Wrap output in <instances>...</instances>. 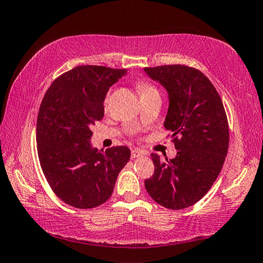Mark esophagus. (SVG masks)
<instances>
[{
	"label": "esophagus",
	"mask_w": 263,
	"mask_h": 263,
	"mask_svg": "<svg viewBox=\"0 0 263 263\" xmlns=\"http://www.w3.org/2000/svg\"><path fill=\"white\" fill-rule=\"evenodd\" d=\"M145 154H146V153L144 151L138 149V148H135V149L131 151V157H132V159H136V157H139V156H142V155H145Z\"/></svg>",
	"instance_id": "obj_1"
}]
</instances>
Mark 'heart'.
Wrapping results in <instances>:
<instances>
[{
  "label": "heart",
  "instance_id": "heart-1",
  "mask_svg": "<svg viewBox=\"0 0 263 263\" xmlns=\"http://www.w3.org/2000/svg\"><path fill=\"white\" fill-rule=\"evenodd\" d=\"M137 87H138V90H139V93H140L141 97H142V95L148 94V93H151V92H155V90H156V88L154 87V86L151 85V84H148L146 82H139V83H138V85H137ZM107 99H108V97L106 98V100H104V103L107 102Z\"/></svg>",
  "mask_w": 263,
  "mask_h": 263
}]
</instances>
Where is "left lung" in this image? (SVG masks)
Masks as SVG:
<instances>
[{"instance_id":"obj_1","label":"left lung","mask_w":263,"mask_h":263,"mask_svg":"<svg viewBox=\"0 0 263 263\" xmlns=\"http://www.w3.org/2000/svg\"><path fill=\"white\" fill-rule=\"evenodd\" d=\"M169 93L164 127L173 132L175 159L153 153L154 175L145 180L152 199L168 209L197 203L221 173L229 148L226 109L216 88L201 71L173 64L145 68Z\"/></svg>"}]
</instances>
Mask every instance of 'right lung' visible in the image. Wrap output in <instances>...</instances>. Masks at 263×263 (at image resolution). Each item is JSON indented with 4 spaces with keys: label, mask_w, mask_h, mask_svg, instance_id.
I'll list each match as a JSON object with an SVG mask.
<instances>
[{
    "label": "right lung",
    "mask_w": 263,
    "mask_h": 263,
    "mask_svg": "<svg viewBox=\"0 0 263 263\" xmlns=\"http://www.w3.org/2000/svg\"><path fill=\"white\" fill-rule=\"evenodd\" d=\"M127 72L80 65L57 77L47 89L36 121V148L50 189L70 206L98 207L111 197L117 176L130 160L125 146L93 148L90 127L103 117L109 87Z\"/></svg>",
    "instance_id": "right-lung-1"
}]
</instances>
